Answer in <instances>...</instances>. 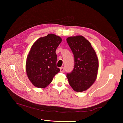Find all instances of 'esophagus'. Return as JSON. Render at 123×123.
Instances as JSON below:
<instances>
[{
  "mask_svg": "<svg viewBox=\"0 0 123 123\" xmlns=\"http://www.w3.org/2000/svg\"><path fill=\"white\" fill-rule=\"evenodd\" d=\"M60 72H63L64 71V69L63 67H61L60 68Z\"/></svg>",
  "mask_w": 123,
  "mask_h": 123,
  "instance_id": "obj_1",
  "label": "esophagus"
}]
</instances>
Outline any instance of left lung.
I'll list each match as a JSON object with an SVG mask.
<instances>
[{
  "label": "left lung",
  "mask_w": 123,
  "mask_h": 123,
  "mask_svg": "<svg viewBox=\"0 0 123 123\" xmlns=\"http://www.w3.org/2000/svg\"><path fill=\"white\" fill-rule=\"evenodd\" d=\"M74 56L75 65L71 73H67L70 85L75 91H85L97 77L99 60L96 52L86 39L82 35L66 39Z\"/></svg>",
  "instance_id": "left-lung-1"
}]
</instances>
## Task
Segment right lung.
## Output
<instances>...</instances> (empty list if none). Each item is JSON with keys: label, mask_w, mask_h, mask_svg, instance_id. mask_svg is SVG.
Returning a JSON list of instances; mask_svg holds the SVG:
<instances>
[{"label": "right lung", "mask_w": 123, "mask_h": 123, "mask_svg": "<svg viewBox=\"0 0 123 123\" xmlns=\"http://www.w3.org/2000/svg\"><path fill=\"white\" fill-rule=\"evenodd\" d=\"M62 38L54 34L40 37L31 47L26 62L28 78L34 86L44 88L60 71L57 67L56 50Z\"/></svg>", "instance_id": "obj_1"}]
</instances>
